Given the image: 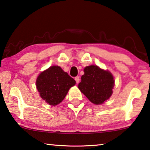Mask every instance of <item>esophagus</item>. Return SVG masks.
<instances>
[{
    "label": "esophagus",
    "instance_id": "34e87169",
    "mask_svg": "<svg viewBox=\"0 0 150 150\" xmlns=\"http://www.w3.org/2000/svg\"><path fill=\"white\" fill-rule=\"evenodd\" d=\"M75 80L76 83H79V81H80L79 77H78V76H77V77H75Z\"/></svg>",
    "mask_w": 150,
    "mask_h": 150
}]
</instances>
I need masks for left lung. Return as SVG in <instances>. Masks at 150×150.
I'll return each mask as SVG.
<instances>
[{
  "label": "left lung",
  "mask_w": 150,
  "mask_h": 150,
  "mask_svg": "<svg viewBox=\"0 0 150 150\" xmlns=\"http://www.w3.org/2000/svg\"><path fill=\"white\" fill-rule=\"evenodd\" d=\"M84 73L78 85L81 92L95 105H100L108 100L115 85L112 73L96 65L87 66Z\"/></svg>",
  "instance_id": "obj_1"
}]
</instances>
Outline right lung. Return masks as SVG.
<instances>
[{"instance_id": "add662e5", "label": "right lung", "mask_w": 150, "mask_h": 150, "mask_svg": "<svg viewBox=\"0 0 150 150\" xmlns=\"http://www.w3.org/2000/svg\"><path fill=\"white\" fill-rule=\"evenodd\" d=\"M75 81L63 71L59 66L54 65L44 71L36 79V87L43 100L55 106L64 99Z\"/></svg>"}]
</instances>
